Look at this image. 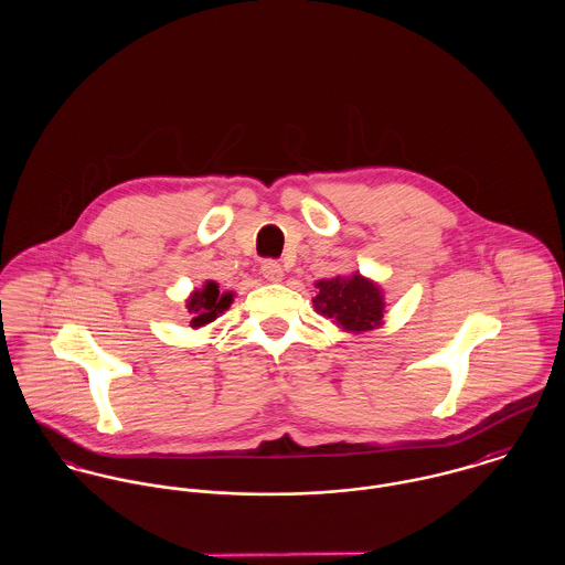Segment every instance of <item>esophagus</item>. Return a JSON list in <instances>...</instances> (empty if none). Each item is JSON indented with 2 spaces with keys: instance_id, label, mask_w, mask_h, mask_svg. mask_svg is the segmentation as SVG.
Instances as JSON below:
<instances>
[{
  "instance_id": "1",
  "label": "esophagus",
  "mask_w": 565,
  "mask_h": 565,
  "mask_svg": "<svg viewBox=\"0 0 565 565\" xmlns=\"http://www.w3.org/2000/svg\"><path fill=\"white\" fill-rule=\"evenodd\" d=\"M260 274H263L269 282H280L282 276H285L280 263H276V260H265V263L260 265Z\"/></svg>"
}]
</instances>
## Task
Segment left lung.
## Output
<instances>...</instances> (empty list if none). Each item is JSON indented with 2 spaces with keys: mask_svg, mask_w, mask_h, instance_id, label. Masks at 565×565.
I'll return each instance as SVG.
<instances>
[{
  "mask_svg": "<svg viewBox=\"0 0 565 565\" xmlns=\"http://www.w3.org/2000/svg\"><path fill=\"white\" fill-rule=\"evenodd\" d=\"M316 287L320 289V294L313 298L316 311L345 332H365L383 323V291L376 282L363 278L361 274L323 278L316 282Z\"/></svg>",
  "mask_w": 565,
  "mask_h": 565,
  "instance_id": "8db88e82",
  "label": "left lung"
}]
</instances>
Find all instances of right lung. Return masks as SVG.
I'll list each match as a JSON object with an SVG mask.
<instances>
[{"instance_id":"obj_1","label":"right lung","mask_w":565,"mask_h":565,"mask_svg":"<svg viewBox=\"0 0 565 565\" xmlns=\"http://www.w3.org/2000/svg\"><path fill=\"white\" fill-rule=\"evenodd\" d=\"M231 305H233V294L231 291L222 294L217 282L206 280V285L202 289H195L186 300V309L193 316L191 326L200 328L204 323L217 320Z\"/></svg>"}]
</instances>
